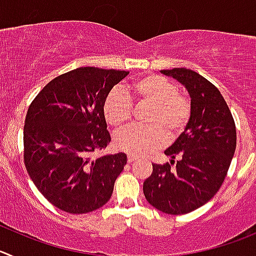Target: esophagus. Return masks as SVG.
<instances>
[{"instance_id":"obj_1","label":"esophagus","mask_w":256,"mask_h":256,"mask_svg":"<svg viewBox=\"0 0 256 256\" xmlns=\"http://www.w3.org/2000/svg\"><path fill=\"white\" fill-rule=\"evenodd\" d=\"M135 160H136L135 156H132V155H128V163H132V162H135Z\"/></svg>"}]
</instances>
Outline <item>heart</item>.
<instances>
[{
	"mask_svg": "<svg viewBox=\"0 0 256 256\" xmlns=\"http://www.w3.org/2000/svg\"><path fill=\"white\" fill-rule=\"evenodd\" d=\"M126 94L118 90L104 100V114L111 128L120 130L131 120L132 107L128 98L138 104L150 106L145 117L146 128H131L117 134V149L134 156H145L164 142L178 139L188 128L192 104L186 96L178 93L176 83L162 76H144L126 87Z\"/></svg>",
	"mask_w": 256,
	"mask_h": 256,
	"instance_id": "heart-1",
	"label": "heart"
}]
</instances>
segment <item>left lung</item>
I'll return each mask as SVG.
<instances>
[{
  "instance_id": "8db88e82",
  "label": "left lung",
  "mask_w": 256,
  "mask_h": 256,
  "mask_svg": "<svg viewBox=\"0 0 256 256\" xmlns=\"http://www.w3.org/2000/svg\"><path fill=\"white\" fill-rule=\"evenodd\" d=\"M160 72L184 86L192 116L184 132L164 152L170 164H152L142 190L159 211L184 214L207 204L225 180L236 149V128L228 104L210 80L187 68Z\"/></svg>"
}]
</instances>
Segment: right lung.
<instances>
[{
  "mask_svg": "<svg viewBox=\"0 0 256 256\" xmlns=\"http://www.w3.org/2000/svg\"><path fill=\"white\" fill-rule=\"evenodd\" d=\"M125 70L82 66L50 80L31 102L24 162L39 192L56 208L88 214L108 202L128 158H92L110 144L104 104Z\"/></svg>",
  "mask_w": 256,
  "mask_h": 256,
  "instance_id": "add662e5",
  "label": "right lung"
}]
</instances>
